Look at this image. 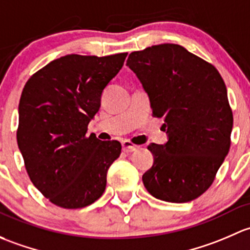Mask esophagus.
<instances>
[{
  "instance_id": "esophagus-1",
  "label": "esophagus",
  "mask_w": 250,
  "mask_h": 250,
  "mask_svg": "<svg viewBox=\"0 0 250 250\" xmlns=\"http://www.w3.org/2000/svg\"><path fill=\"white\" fill-rule=\"evenodd\" d=\"M122 146H123V150L126 151V153H131V151H135L138 149V146H136V144L130 142V141H123Z\"/></svg>"
}]
</instances>
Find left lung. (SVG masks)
Returning a JSON list of instances; mask_svg holds the SVG:
<instances>
[{
	"instance_id": "8db88e82",
	"label": "left lung",
	"mask_w": 250,
	"mask_h": 250,
	"mask_svg": "<svg viewBox=\"0 0 250 250\" xmlns=\"http://www.w3.org/2000/svg\"><path fill=\"white\" fill-rule=\"evenodd\" d=\"M150 100L153 115L164 118L168 141L150 143L154 164L142 181L166 202H189L212 185L231 144L233 117L218 69L182 45H153L128 55Z\"/></svg>"
}]
</instances>
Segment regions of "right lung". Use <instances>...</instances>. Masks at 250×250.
<instances>
[{
	"label": "right lung",
	"mask_w": 250,
	"mask_h": 250,
	"mask_svg": "<svg viewBox=\"0 0 250 250\" xmlns=\"http://www.w3.org/2000/svg\"><path fill=\"white\" fill-rule=\"evenodd\" d=\"M126 55L62 56L32 74L22 89L18 146L31 182L59 207H86L106 189L122 144L86 131Z\"/></svg>",
	"instance_id": "add662e5"
}]
</instances>
